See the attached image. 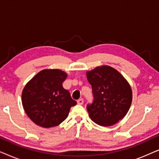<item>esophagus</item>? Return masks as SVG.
I'll use <instances>...</instances> for the list:
<instances>
[{
    "label": "esophagus",
    "instance_id": "34e87169",
    "mask_svg": "<svg viewBox=\"0 0 159 159\" xmlns=\"http://www.w3.org/2000/svg\"><path fill=\"white\" fill-rule=\"evenodd\" d=\"M83 103H84V101H83V99H82V98H80L77 101V104H79V105H82Z\"/></svg>",
    "mask_w": 159,
    "mask_h": 159
}]
</instances>
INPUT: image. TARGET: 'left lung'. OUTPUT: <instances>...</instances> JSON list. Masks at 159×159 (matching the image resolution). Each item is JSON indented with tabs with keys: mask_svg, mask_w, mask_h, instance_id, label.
Wrapping results in <instances>:
<instances>
[{
	"mask_svg": "<svg viewBox=\"0 0 159 159\" xmlns=\"http://www.w3.org/2000/svg\"><path fill=\"white\" fill-rule=\"evenodd\" d=\"M94 101L87 106L89 116L97 125L109 127L127 114L132 101V88L116 69L107 65L87 71Z\"/></svg>",
	"mask_w": 159,
	"mask_h": 159,
	"instance_id": "8db88e82",
	"label": "left lung"
}]
</instances>
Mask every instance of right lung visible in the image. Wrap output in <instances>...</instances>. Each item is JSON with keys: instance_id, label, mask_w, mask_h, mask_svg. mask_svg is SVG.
I'll list each match as a JSON object with an SVG mask.
<instances>
[{"instance_id": "add662e5", "label": "right lung", "mask_w": 159, "mask_h": 159, "mask_svg": "<svg viewBox=\"0 0 159 159\" xmlns=\"http://www.w3.org/2000/svg\"><path fill=\"white\" fill-rule=\"evenodd\" d=\"M66 77L67 74L60 69H43L26 84L21 93L22 106L37 125L44 128L59 125L77 104L63 88Z\"/></svg>"}]
</instances>
